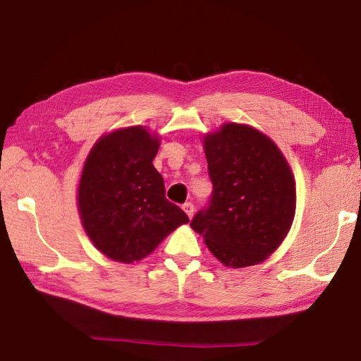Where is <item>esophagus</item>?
Listing matches in <instances>:
<instances>
[{
    "instance_id": "obj_1",
    "label": "esophagus",
    "mask_w": 361,
    "mask_h": 361,
    "mask_svg": "<svg viewBox=\"0 0 361 361\" xmlns=\"http://www.w3.org/2000/svg\"><path fill=\"white\" fill-rule=\"evenodd\" d=\"M183 210L186 212V215H188L189 218H192V215H194V204H192V202L183 204Z\"/></svg>"
}]
</instances>
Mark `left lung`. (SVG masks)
Wrapping results in <instances>:
<instances>
[{
    "instance_id": "left-lung-1",
    "label": "left lung",
    "mask_w": 361,
    "mask_h": 361,
    "mask_svg": "<svg viewBox=\"0 0 361 361\" xmlns=\"http://www.w3.org/2000/svg\"><path fill=\"white\" fill-rule=\"evenodd\" d=\"M205 156L213 191L191 228L223 264H258L282 243L295 218L288 162L274 142L242 124L207 135Z\"/></svg>"
}]
</instances>
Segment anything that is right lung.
<instances>
[{
  "label": "right lung",
  "instance_id": "obj_1",
  "mask_svg": "<svg viewBox=\"0 0 361 361\" xmlns=\"http://www.w3.org/2000/svg\"><path fill=\"white\" fill-rule=\"evenodd\" d=\"M159 140L145 127L109 133L90 151L79 181L82 226L108 258L133 262L148 256L189 218L166 197L152 166Z\"/></svg>",
  "mask_w": 361,
  "mask_h": 361
}]
</instances>
